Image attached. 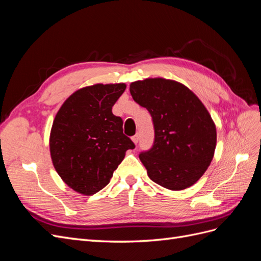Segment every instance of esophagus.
<instances>
[{
  "mask_svg": "<svg viewBox=\"0 0 261 261\" xmlns=\"http://www.w3.org/2000/svg\"><path fill=\"white\" fill-rule=\"evenodd\" d=\"M132 140L134 141V143H135V144L137 145V144H138V141H139V135H138V134H136L135 136H133V137H132Z\"/></svg>",
  "mask_w": 261,
  "mask_h": 261,
  "instance_id": "1",
  "label": "esophagus"
}]
</instances>
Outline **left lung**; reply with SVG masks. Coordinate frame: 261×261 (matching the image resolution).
Listing matches in <instances>:
<instances>
[{"mask_svg":"<svg viewBox=\"0 0 261 261\" xmlns=\"http://www.w3.org/2000/svg\"><path fill=\"white\" fill-rule=\"evenodd\" d=\"M129 91L152 117L153 145L139 154L150 179L171 191L194 185L210 165L217 145L207 109L187 87L164 78L132 83Z\"/></svg>","mask_w":261,"mask_h":261,"instance_id":"1","label":"left lung"}]
</instances>
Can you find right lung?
Wrapping results in <instances>:
<instances>
[{
	"instance_id": "right-lung-1",
	"label": "right lung",
	"mask_w": 261,
	"mask_h": 261,
	"mask_svg": "<svg viewBox=\"0 0 261 261\" xmlns=\"http://www.w3.org/2000/svg\"><path fill=\"white\" fill-rule=\"evenodd\" d=\"M125 84H97L75 91L55 115L50 152L61 178L83 195L105 188L128 149L135 145L123 133V120L112 107Z\"/></svg>"
}]
</instances>
